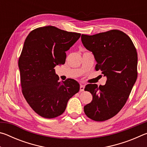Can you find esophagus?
Masks as SVG:
<instances>
[{
    "label": "esophagus",
    "mask_w": 147,
    "mask_h": 147,
    "mask_svg": "<svg viewBox=\"0 0 147 147\" xmlns=\"http://www.w3.org/2000/svg\"><path fill=\"white\" fill-rule=\"evenodd\" d=\"M80 91L81 92L84 91V86H83L82 84H81L80 87Z\"/></svg>",
    "instance_id": "1"
}]
</instances>
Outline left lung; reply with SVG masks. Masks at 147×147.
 I'll return each instance as SVG.
<instances>
[{"label":"left lung","instance_id":"1","mask_svg":"<svg viewBox=\"0 0 147 147\" xmlns=\"http://www.w3.org/2000/svg\"><path fill=\"white\" fill-rule=\"evenodd\" d=\"M82 42L92 52L96 71L107 77L104 86L88 84L93 100L84 108L89 119L104 121L117 115L126 104L138 77V54L130 37L111 30L93 36L82 34Z\"/></svg>","mask_w":147,"mask_h":147}]
</instances>
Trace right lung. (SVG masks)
<instances>
[{
	"instance_id": "right-lung-1",
	"label": "right lung",
	"mask_w": 147,
	"mask_h": 147,
	"mask_svg": "<svg viewBox=\"0 0 147 147\" xmlns=\"http://www.w3.org/2000/svg\"><path fill=\"white\" fill-rule=\"evenodd\" d=\"M80 36L47 26L34 29L26 37L18 61L22 92L32 109L43 117L61 115L80 90L73 79L58 82L54 68L65 63V52Z\"/></svg>"
}]
</instances>
